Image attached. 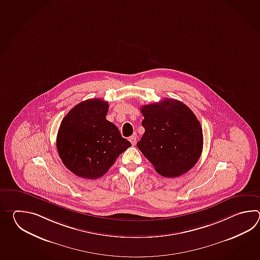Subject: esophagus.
Segmentation results:
<instances>
[{
	"label": "esophagus",
	"instance_id": "1",
	"mask_svg": "<svg viewBox=\"0 0 260 260\" xmlns=\"http://www.w3.org/2000/svg\"><path fill=\"white\" fill-rule=\"evenodd\" d=\"M137 136H132L131 138H129V141L132 143L133 146H135L137 143Z\"/></svg>",
	"mask_w": 260,
	"mask_h": 260
}]
</instances>
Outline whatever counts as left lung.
<instances>
[{"label":"left lung","mask_w":260,"mask_h":260,"mask_svg":"<svg viewBox=\"0 0 260 260\" xmlns=\"http://www.w3.org/2000/svg\"><path fill=\"white\" fill-rule=\"evenodd\" d=\"M145 132L137 146L160 176L176 177L189 171L204 146L203 130L191 110L176 100L145 105Z\"/></svg>","instance_id":"8db88e82"}]
</instances>
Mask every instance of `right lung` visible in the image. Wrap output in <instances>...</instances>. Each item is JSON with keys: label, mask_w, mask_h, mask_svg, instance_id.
<instances>
[{"label": "right lung", "mask_w": 260, "mask_h": 260, "mask_svg": "<svg viewBox=\"0 0 260 260\" xmlns=\"http://www.w3.org/2000/svg\"><path fill=\"white\" fill-rule=\"evenodd\" d=\"M109 104L100 99L73 107L62 120L56 149L63 165L78 177L104 176L131 143L106 119Z\"/></svg>", "instance_id": "right-lung-1"}]
</instances>
